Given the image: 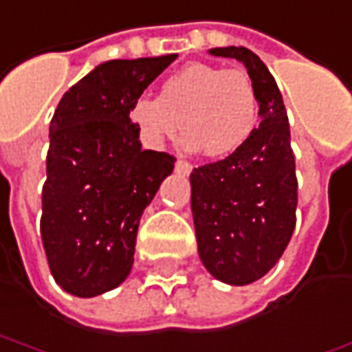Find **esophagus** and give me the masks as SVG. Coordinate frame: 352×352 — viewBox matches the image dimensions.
<instances>
[{
  "label": "esophagus",
  "mask_w": 352,
  "mask_h": 352,
  "mask_svg": "<svg viewBox=\"0 0 352 352\" xmlns=\"http://www.w3.org/2000/svg\"><path fill=\"white\" fill-rule=\"evenodd\" d=\"M176 172H178V174H190V172H192V164H190L188 160L178 159L176 160Z\"/></svg>",
  "instance_id": "obj_1"
}]
</instances>
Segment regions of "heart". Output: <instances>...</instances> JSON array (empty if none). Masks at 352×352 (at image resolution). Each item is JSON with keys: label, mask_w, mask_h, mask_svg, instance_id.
I'll list each match as a JSON object with an SVG mask.
<instances>
[{"label": "heart", "mask_w": 352, "mask_h": 352, "mask_svg": "<svg viewBox=\"0 0 352 352\" xmlns=\"http://www.w3.org/2000/svg\"><path fill=\"white\" fill-rule=\"evenodd\" d=\"M129 122L151 145L180 131L205 157H226L246 143L258 124V94L250 75L214 63H190L168 75L159 96L141 94Z\"/></svg>", "instance_id": "b5f03b06"}]
</instances>
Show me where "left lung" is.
Masks as SVG:
<instances>
[{
    "mask_svg": "<svg viewBox=\"0 0 352 352\" xmlns=\"http://www.w3.org/2000/svg\"><path fill=\"white\" fill-rule=\"evenodd\" d=\"M209 54L246 65L261 122L232 155L190 174L197 252L214 279L250 285L279 261L296 226L291 129L279 87L252 50L226 46Z\"/></svg>",
    "mask_w": 352,
    "mask_h": 352,
    "instance_id": "left-lung-1",
    "label": "left lung"
}]
</instances>
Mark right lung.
Here are the masks:
<instances>
[{
  "label": "right lung",
  "instance_id": "1",
  "mask_svg": "<svg viewBox=\"0 0 352 352\" xmlns=\"http://www.w3.org/2000/svg\"><path fill=\"white\" fill-rule=\"evenodd\" d=\"M178 54L100 63L50 122L40 234L56 283L91 298L131 271L139 219L176 159L141 148L129 106Z\"/></svg>",
  "mask_w": 352,
  "mask_h": 352
}]
</instances>
